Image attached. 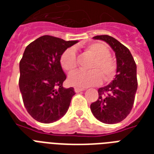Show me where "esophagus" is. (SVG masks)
Here are the masks:
<instances>
[{"mask_svg":"<svg viewBox=\"0 0 154 154\" xmlns=\"http://www.w3.org/2000/svg\"><path fill=\"white\" fill-rule=\"evenodd\" d=\"M85 89H83V88H78V87H76L74 89V91L76 92V93H80V92L82 91H84Z\"/></svg>","mask_w":154,"mask_h":154,"instance_id":"1","label":"esophagus"}]
</instances>
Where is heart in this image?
<instances>
[{"mask_svg":"<svg viewBox=\"0 0 154 154\" xmlns=\"http://www.w3.org/2000/svg\"><path fill=\"white\" fill-rule=\"evenodd\" d=\"M94 60L89 66L90 71H76L69 76L70 85L77 87H88L101 83V76L108 82L114 77L117 65L110 57V52L107 45L101 42H94L85 49ZM60 65L68 72H72L77 68V54L73 48H69L60 57Z\"/></svg>","mask_w":154,"mask_h":154,"instance_id":"heart-1","label":"heart"}]
</instances>
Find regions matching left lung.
I'll return each mask as SVG.
<instances>
[{
	"instance_id": "obj_1",
	"label": "left lung",
	"mask_w": 154,
	"mask_h": 154,
	"mask_svg": "<svg viewBox=\"0 0 154 154\" xmlns=\"http://www.w3.org/2000/svg\"><path fill=\"white\" fill-rule=\"evenodd\" d=\"M94 39L104 41L114 51L117 72L111 83L99 88L98 99L90 105V109L100 122L116 124L129 114L134 105L137 89L136 63L129 49L112 37L100 35Z\"/></svg>"
}]
</instances>
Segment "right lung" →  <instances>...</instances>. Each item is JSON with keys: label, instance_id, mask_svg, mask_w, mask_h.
<instances>
[{"label": "right lung", "instance_id": "right-lung-1", "mask_svg": "<svg viewBox=\"0 0 154 154\" xmlns=\"http://www.w3.org/2000/svg\"><path fill=\"white\" fill-rule=\"evenodd\" d=\"M77 41L45 35L31 42L20 61L19 88L28 112L36 121L52 123L66 113L74 89H65L60 57Z\"/></svg>", "mask_w": 154, "mask_h": 154}]
</instances>
